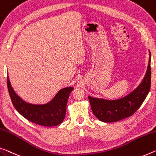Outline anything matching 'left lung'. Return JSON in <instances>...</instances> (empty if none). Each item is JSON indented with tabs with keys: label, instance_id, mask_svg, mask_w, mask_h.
I'll return each instance as SVG.
<instances>
[{
	"label": "left lung",
	"instance_id": "obj_1",
	"mask_svg": "<svg viewBox=\"0 0 156 156\" xmlns=\"http://www.w3.org/2000/svg\"><path fill=\"white\" fill-rule=\"evenodd\" d=\"M151 53L147 70L138 87L129 94L117 100H106L103 98L88 96L94 115L103 122H116L130 117L139 109L149 92L151 88Z\"/></svg>",
	"mask_w": 156,
	"mask_h": 156
}]
</instances>
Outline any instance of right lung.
I'll return each instance as SVG.
<instances>
[{
	"instance_id": "1",
	"label": "right lung",
	"mask_w": 156,
	"mask_h": 156,
	"mask_svg": "<svg viewBox=\"0 0 156 156\" xmlns=\"http://www.w3.org/2000/svg\"><path fill=\"white\" fill-rule=\"evenodd\" d=\"M7 84L12 104L19 113L26 119L44 126H55L64 121L66 103L73 87L62 89L50 102L43 105H35L26 102L16 94L12 87L8 76Z\"/></svg>"
}]
</instances>
